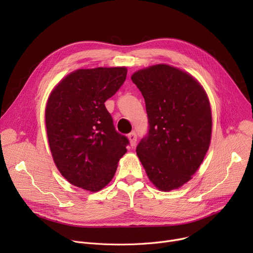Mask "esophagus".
I'll return each mask as SVG.
<instances>
[{
    "instance_id": "obj_1",
    "label": "esophagus",
    "mask_w": 253,
    "mask_h": 253,
    "mask_svg": "<svg viewBox=\"0 0 253 253\" xmlns=\"http://www.w3.org/2000/svg\"><path fill=\"white\" fill-rule=\"evenodd\" d=\"M128 139L130 141V145L131 147H134L136 144V140H137V135L135 132H131V133L128 134Z\"/></svg>"
}]
</instances>
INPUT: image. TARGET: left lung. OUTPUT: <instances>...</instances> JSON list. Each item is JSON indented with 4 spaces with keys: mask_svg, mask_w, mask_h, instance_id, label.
I'll use <instances>...</instances> for the list:
<instances>
[{
    "mask_svg": "<svg viewBox=\"0 0 253 253\" xmlns=\"http://www.w3.org/2000/svg\"><path fill=\"white\" fill-rule=\"evenodd\" d=\"M131 80L140 90L149 131L136 148L155 187L169 192L188 182L209 149V99L194 77L168 64L139 70Z\"/></svg>",
    "mask_w": 253,
    "mask_h": 253,
    "instance_id": "8db88e82",
    "label": "left lung"
}]
</instances>
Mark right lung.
<instances>
[{
    "mask_svg": "<svg viewBox=\"0 0 253 253\" xmlns=\"http://www.w3.org/2000/svg\"><path fill=\"white\" fill-rule=\"evenodd\" d=\"M127 69L77 70L52 90L45 122L49 147L61 175L98 192L115 175L129 140L115 129L104 102L125 82Z\"/></svg>",
    "mask_w": 253,
    "mask_h": 253,
    "instance_id": "add662e5",
    "label": "right lung"
}]
</instances>
